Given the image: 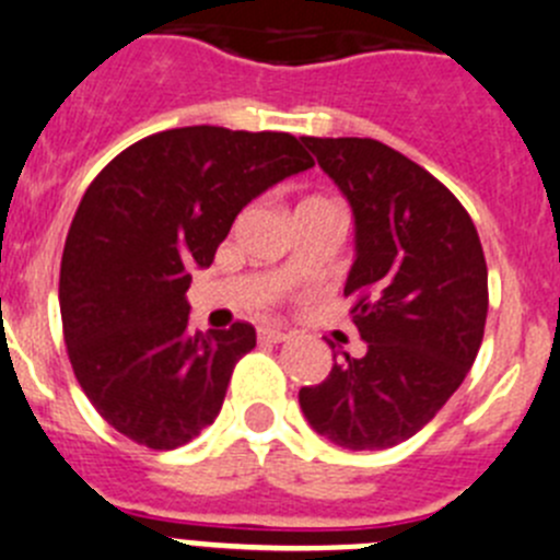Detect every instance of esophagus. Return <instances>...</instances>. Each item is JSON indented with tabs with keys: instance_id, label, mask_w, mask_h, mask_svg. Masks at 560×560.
Instances as JSON below:
<instances>
[{
	"instance_id": "1",
	"label": "esophagus",
	"mask_w": 560,
	"mask_h": 560,
	"mask_svg": "<svg viewBox=\"0 0 560 560\" xmlns=\"http://www.w3.org/2000/svg\"><path fill=\"white\" fill-rule=\"evenodd\" d=\"M256 337H259V342H273L276 345V342H284L290 334L281 331V328H273V326H262L259 331H256Z\"/></svg>"
}]
</instances>
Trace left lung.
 I'll return each mask as SVG.
<instances>
[{
  "mask_svg": "<svg viewBox=\"0 0 560 560\" xmlns=\"http://www.w3.org/2000/svg\"><path fill=\"white\" fill-rule=\"evenodd\" d=\"M357 221L345 281L364 357L342 353L298 392L306 420L348 451L415 436L451 400L483 342L489 273L467 209L425 168L373 138H301Z\"/></svg>",
  "mask_w": 560,
  "mask_h": 560,
  "instance_id": "1",
  "label": "left lung"
}]
</instances>
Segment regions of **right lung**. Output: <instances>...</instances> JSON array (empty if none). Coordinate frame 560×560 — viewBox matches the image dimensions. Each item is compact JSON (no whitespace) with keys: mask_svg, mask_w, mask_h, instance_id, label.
I'll list each match as a JSON object with an SVG mask.
<instances>
[{"mask_svg":"<svg viewBox=\"0 0 560 560\" xmlns=\"http://www.w3.org/2000/svg\"><path fill=\"white\" fill-rule=\"evenodd\" d=\"M312 165L287 132L182 127L91 182L62 248L60 317L77 381L115 431L174 451L215 422L256 331H187L190 270L212 265L250 198Z\"/></svg>","mask_w":560,"mask_h":560,"instance_id":"right-lung-1","label":"right lung"}]
</instances>
